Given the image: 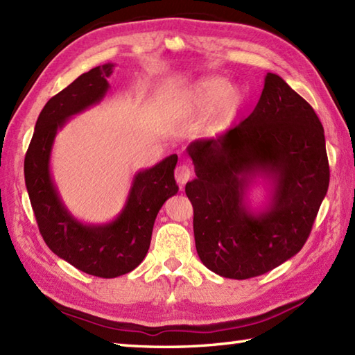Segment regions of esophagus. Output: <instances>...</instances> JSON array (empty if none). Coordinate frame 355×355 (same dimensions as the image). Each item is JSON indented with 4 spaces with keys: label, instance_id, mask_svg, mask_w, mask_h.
<instances>
[{
    "label": "esophagus",
    "instance_id": "obj_1",
    "mask_svg": "<svg viewBox=\"0 0 355 355\" xmlns=\"http://www.w3.org/2000/svg\"><path fill=\"white\" fill-rule=\"evenodd\" d=\"M173 177H175L178 184H186L189 182V178L192 177V171L189 169V166L186 164H180L175 168V172H173Z\"/></svg>",
    "mask_w": 355,
    "mask_h": 355
}]
</instances>
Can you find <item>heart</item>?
Listing matches in <instances>:
<instances>
[{
  "label": "heart",
  "mask_w": 355,
  "mask_h": 355,
  "mask_svg": "<svg viewBox=\"0 0 355 355\" xmlns=\"http://www.w3.org/2000/svg\"><path fill=\"white\" fill-rule=\"evenodd\" d=\"M241 92L235 85H229L221 76H207L197 82L183 99V110L189 114L210 112V130L216 131L229 120L238 108Z\"/></svg>",
  "instance_id": "heart-1"
}]
</instances>
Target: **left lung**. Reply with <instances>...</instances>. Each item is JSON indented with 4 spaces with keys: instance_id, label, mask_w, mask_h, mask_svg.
<instances>
[{
    "instance_id": "8db88e82",
    "label": "left lung",
    "mask_w": 355,
    "mask_h": 355,
    "mask_svg": "<svg viewBox=\"0 0 355 355\" xmlns=\"http://www.w3.org/2000/svg\"><path fill=\"white\" fill-rule=\"evenodd\" d=\"M197 178L186 184L201 262L229 279L267 273L306 243L329 184L323 126L311 105L267 73L253 112L215 139L187 146ZM262 178L269 201L248 206Z\"/></svg>"
}]
</instances>
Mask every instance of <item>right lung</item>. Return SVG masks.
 <instances>
[{"mask_svg":"<svg viewBox=\"0 0 355 355\" xmlns=\"http://www.w3.org/2000/svg\"><path fill=\"white\" fill-rule=\"evenodd\" d=\"M112 67L108 62L80 74L45 103L24 160L26 187L45 244L78 270L107 279L130 273L145 259L158 210L178 192L173 178L178 157L172 154L135 173L122 212L111 223H82L59 197L50 172L56 134L70 117L103 99Z\"/></svg>","mask_w":355,"mask_h":355,"instance_id":"obj_1","label":"right lung"}]
</instances>
